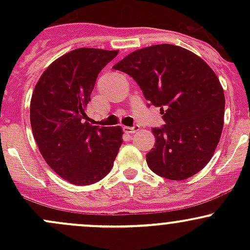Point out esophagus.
I'll list each match as a JSON object with an SVG mask.
<instances>
[{
	"label": "esophagus",
	"instance_id": "esophagus-1",
	"mask_svg": "<svg viewBox=\"0 0 250 250\" xmlns=\"http://www.w3.org/2000/svg\"><path fill=\"white\" fill-rule=\"evenodd\" d=\"M139 129H140L139 125H134L133 127H125V128H123V130H125V133H128V134H134V133L138 132Z\"/></svg>",
	"mask_w": 250,
	"mask_h": 250
}]
</instances>
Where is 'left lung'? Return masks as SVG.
<instances>
[{
    "label": "left lung",
    "mask_w": 250,
    "mask_h": 250,
    "mask_svg": "<svg viewBox=\"0 0 250 250\" xmlns=\"http://www.w3.org/2000/svg\"><path fill=\"white\" fill-rule=\"evenodd\" d=\"M133 77L160 107L165 125L152 128L155 147L146 153L150 169L162 178L184 180L213 157L224 125L225 95L213 70L190 50L156 44L130 53L113 66Z\"/></svg>",
    "instance_id": "obj_1"
}]
</instances>
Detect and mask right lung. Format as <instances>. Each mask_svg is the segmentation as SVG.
I'll return each mask as SVG.
<instances>
[{
  "label": "right lung",
  "instance_id": "right-lung-1",
  "mask_svg": "<svg viewBox=\"0 0 250 250\" xmlns=\"http://www.w3.org/2000/svg\"><path fill=\"white\" fill-rule=\"evenodd\" d=\"M118 50L78 48L47 67L30 104L32 134L50 168L74 185L107 175L122 145L121 127L87 122L85 106L95 81Z\"/></svg>",
  "mask_w": 250,
  "mask_h": 250
}]
</instances>
